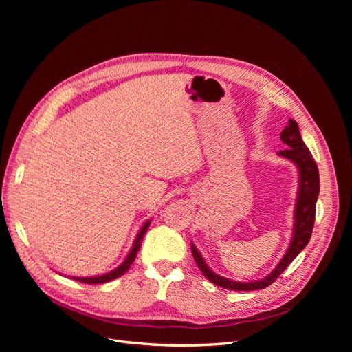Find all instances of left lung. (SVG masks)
Listing matches in <instances>:
<instances>
[{"label": "left lung", "mask_w": 352, "mask_h": 352, "mask_svg": "<svg viewBox=\"0 0 352 352\" xmlns=\"http://www.w3.org/2000/svg\"><path fill=\"white\" fill-rule=\"evenodd\" d=\"M280 140L283 144L287 145L286 150L279 151L278 155L289 160L298 168V192H296V202L294 208V229H292V238L291 243L287 247L283 257L278 263V265L265 276L263 279L252 280V282H238L228 278H223L217 273L212 272L206 260L202 258L201 252L197 250L194 243H190V250L195 258L198 269L202 272L206 278L217 286L225 287L230 291H257L264 289L269 285H272L279 274L285 272V269L289 265L298 254H300L305 247L308 241L311 238L313 226H314V217H316V202L320 192V177H318V168L314 162V158L304 144L300 127L298 123L292 119L287 122V126L280 133Z\"/></svg>", "instance_id": "obj_1"}]
</instances>
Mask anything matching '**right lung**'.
<instances>
[{
    "instance_id": "right-lung-1",
    "label": "right lung",
    "mask_w": 352,
    "mask_h": 352,
    "mask_svg": "<svg viewBox=\"0 0 352 352\" xmlns=\"http://www.w3.org/2000/svg\"><path fill=\"white\" fill-rule=\"evenodd\" d=\"M150 223H151V219L146 220L142 228L140 229V232H138V235L135 238V242L132 245V248L129 251V254L126 255V258L123 260V263L119 265V267L113 269L111 272L109 273H104V274H98V276H89V278H78V276H69L70 279H74L78 282H82V283H89V285H95V283H105V282H110L113 279H117L120 278L122 274H124L127 270H129V267L132 265V263L135 261L136 258V254L138 251H140L141 245H142V239H144V235L146 233L148 228H150Z\"/></svg>"
}]
</instances>
